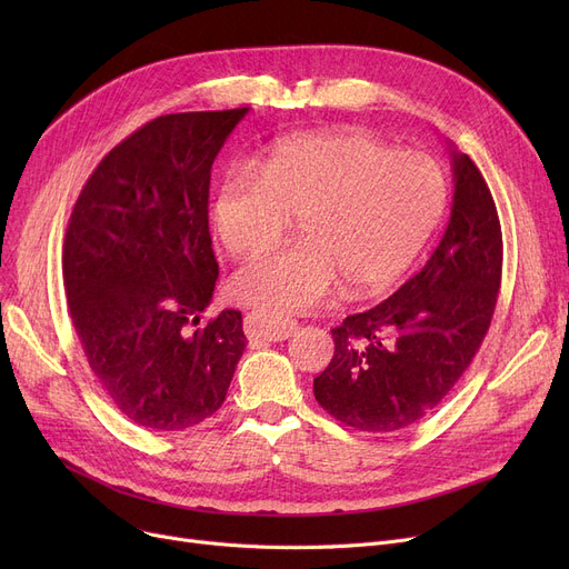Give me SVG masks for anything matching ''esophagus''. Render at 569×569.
Wrapping results in <instances>:
<instances>
[{"mask_svg":"<svg viewBox=\"0 0 569 569\" xmlns=\"http://www.w3.org/2000/svg\"><path fill=\"white\" fill-rule=\"evenodd\" d=\"M244 330L249 337L267 339V341H283L292 337L297 322L277 311H251L244 320Z\"/></svg>","mask_w":569,"mask_h":569,"instance_id":"1","label":"esophagus"}]
</instances>
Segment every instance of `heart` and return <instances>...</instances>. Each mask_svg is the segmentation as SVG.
<instances>
[{
    "label": "heart",
    "mask_w": 569,
    "mask_h": 569,
    "mask_svg": "<svg viewBox=\"0 0 569 569\" xmlns=\"http://www.w3.org/2000/svg\"><path fill=\"white\" fill-rule=\"evenodd\" d=\"M447 202L440 166L360 131L281 142L260 161L232 163L214 191V234L232 256L277 244L300 217L302 242L251 258L232 279L242 302L309 311L341 279L367 295L399 279L420 256Z\"/></svg>",
    "instance_id": "1"
}]
</instances>
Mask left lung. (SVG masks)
Here are the masks:
<instances>
[{"instance_id":"8db88e82","label":"left lung","mask_w":569,"mask_h":569,"mask_svg":"<svg viewBox=\"0 0 569 569\" xmlns=\"http://www.w3.org/2000/svg\"><path fill=\"white\" fill-rule=\"evenodd\" d=\"M452 217L422 272L378 307L332 330L335 357L313 378L316 401L335 420L392 433L429 415L480 350L502 274L493 196L468 154L450 149Z\"/></svg>"}]
</instances>
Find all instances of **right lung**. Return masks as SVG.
Here are the masks:
<instances>
[{
  "label": "right lung",
  "mask_w": 569,
  "mask_h": 569,
  "mask_svg": "<svg viewBox=\"0 0 569 569\" xmlns=\"http://www.w3.org/2000/svg\"><path fill=\"white\" fill-rule=\"evenodd\" d=\"M249 108L161 114L112 147L64 237V288L87 362L138 427L184 431L226 401L242 313L202 322L219 279L209 172Z\"/></svg>",
  "instance_id": "obj_1"
}]
</instances>
